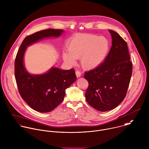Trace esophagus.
I'll use <instances>...</instances> for the list:
<instances>
[{"label":"esophagus","mask_w":149,"mask_h":149,"mask_svg":"<svg viewBox=\"0 0 149 149\" xmlns=\"http://www.w3.org/2000/svg\"><path fill=\"white\" fill-rule=\"evenodd\" d=\"M75 74H76V76H77V78H79L81 77V73L79 71H77L75 72Z\"/></svg>","instance_id":"1"}]
</instances>
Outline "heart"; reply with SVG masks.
Segmentation results:
<instances>
[{
  "label": "heart",
  "mask_w": 149,
  "mask_h": 149,
  "mask_svg": "<svg viewBox=\"0 0 149 149\" xmlns=\"http://www.w3.org/2000/svg\"><path fill=\"white\" fill-rule=\"evenodd\" d=\"M110 49L108 39L92 34H79L74 36L67 45L68 53H64V61L74 65L75 58H80L85 70H92L99 66L106 59Z\"/></svg>",
  "instance_id": "obj_1"
}]
</instances>
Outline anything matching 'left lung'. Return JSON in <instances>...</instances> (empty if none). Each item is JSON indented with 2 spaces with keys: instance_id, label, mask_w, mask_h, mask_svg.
Listing matches in <instances>:
<instances>
[{
  "instance_id": "left-lung-1",
  "label": "left lung",
  "mask_w": 149,
  "mask_h": 149,
  "mask_svg": "<svg viewBox=\"0 0 149 149\" xmlns=\"http://www.w3.org/2000/svg\"><path fill=\"white\" fill-rule=\"evenodd\" d=\"M112 46L99 66L85 72L89 83L85 93L87 102L100 111L111 110L126 96L132 72L127 43L116 32L109 30Z\"/></svg>"
}]
</instances>
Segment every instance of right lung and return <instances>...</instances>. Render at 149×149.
Masks as SVG:
<instances>
[{"label":"right lung","instance_id":"add662e5","mask_svg":"<svg viewBox=\"0 0 149 149\" xmlns=\"http://www.w3.org/2000/svg\"><path fill=\"white\" fill-rule=\"evenodd\" d=\"M63 32L62 29H47L26 36L15 57L14 73L19 93L31 108L40 113L52 111L63 101L65 89L77 79L75 72L73 68L63 70L52 67L43 74H31L24 67V53L31 44L43 38L58 37Z\"/></svg>","mask_w":149,"mask_h":149}]
</instances>
